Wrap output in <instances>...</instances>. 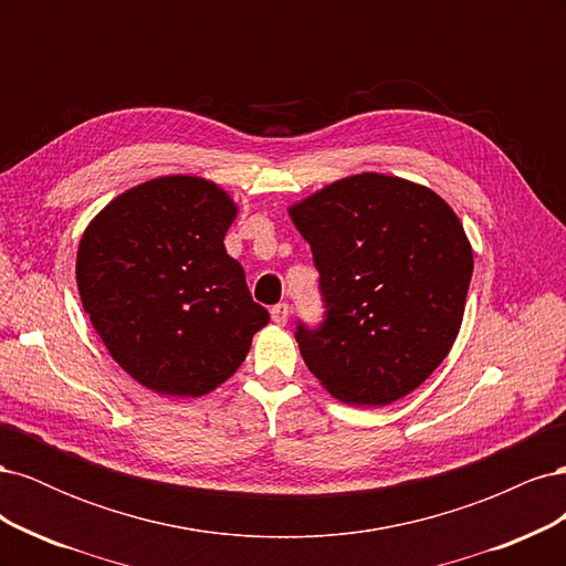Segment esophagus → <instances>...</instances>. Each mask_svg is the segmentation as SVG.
<instances>
[{"instance_id": "esophagus-1", "label": "esophagus", "mask_w": 566, "mask_h": 566, "mask_svg": "<svg viewBox=\"0 0 566 566\" xmlns=\"http://www.w3.org/2000/svg\"><path fill=\"white\" fill-rule=\"evenodd\" d=\"M287 316H290V306H287L285 302H281V304H276V306H271V318H273V323L285 325V323H287Z\"/></svg>"}]
</instances>
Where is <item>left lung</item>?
<instances>
[{
    "label": "left lung",
    "mask_w": 566,
    "mask_h": 566,
    "mask_svg": "<svg viewBox=\"0 0 566 566\" xmlns=\"http://www.w3.org/2000/svg\"><path fill=\"white\" fill-rule=\"evenodd\" d=\"M287 214L321 273L325 321L295 333L318 382L352 406L420 387L453 347L474 269L451 205L416 181L364 172Z\"/></svg>",
    "instance_id": "left-lung-1"
}]
</instances>
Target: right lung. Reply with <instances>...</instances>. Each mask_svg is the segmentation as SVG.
Returning a JSON list of instances; mask_svg holds the SVG:
<instances>
[{
	"instance_id": "1",
	"label": "right lung",
	"mask_w": 566,
	"mask_h": 566,
	"mask_svg": "<svg viewBox=\"0 0 566 566\" xmlns=\"http://www.w3.org/2000/svg\"><path fill=\"white\" fill-rule=\"evenodd\" d=\"M235 214L214 181L169 175L119 193L84 229L75 264L82 306L115 364L146 389H217L269 323L224 248Z\"/></svg>"
}]
</instances>
